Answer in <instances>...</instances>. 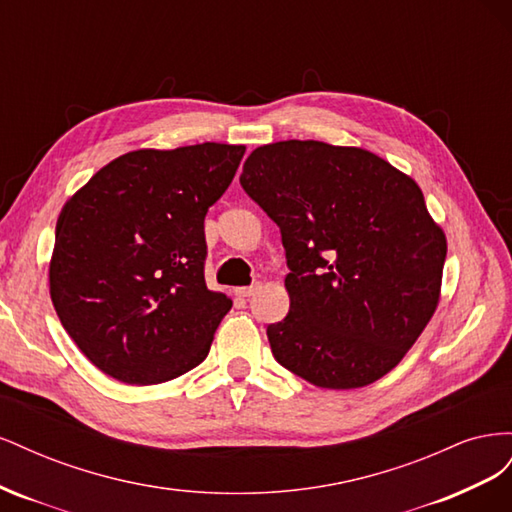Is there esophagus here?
<instances>
[{
    "mask_svg": "<svg viewBox=\"0 0 512 512\" xmlns=\"http://www.w3.org/2000/svg\"><path fill=\"white\" fill-rule=\"evenodd\" d=\"M258 290H260V284H252V286H245V288H237L235 292L243 299H250V297H254Z\"/></svg>",
    "mask_w": 512,
    "mask_h": 512,
    "instance_id": "esophagus-1",
    "label": "esophagus"
}]
</instances>
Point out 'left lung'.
<instances>
[{"mask_svg":"<svg viewBox=\"0 0 512 512\" xmlns=\"http://www.w3.org/2000/svg\"><path fill=\"white\" fill-rule=\"evenodd\" d=\"M241 188L280 226L290 312L275 361L322 389H359L404 359L438 307L446 237L418 185L376 153L320 141L258 147Z\"/></svg>","mask_w":512,"mask_h":512,"instance_id":"obj_1","label":"left lung"}]
</instances>
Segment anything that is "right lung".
<instances>
[{
	"mask_svg": "<svg viewBox=\"0 0 512 512\" xmlns=\"http://www.w3.org/2000/svg\"><path fill=\"white\" fill-rule=\"evenodd\" d=\"M243 145L138 149L100 168L59 213L49 280L74 344L126 384L203 363L232 301L205 284V215Z\"/></svg>",
	"mask_w": 512,
	"mask_h": 512,
	"instance_id": "1",
	"label": "right lung"
}]
</instances>
